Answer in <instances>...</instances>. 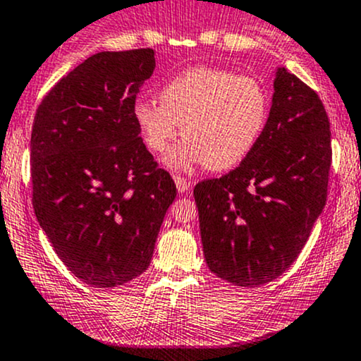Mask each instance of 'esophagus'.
<instances>
[{
	"instance_id": "1",
	"label": "esophagus",
	"mask_w": 361,
	"mask_h": 361,
	"mask_svg": "<svg viewBox=\"0 0 361 361\" xmlns=\"http://www.w3.org/2000/svg\"><path fill=\"white\" fill-rule=\"evenodd\" d=\"M176 185H177V191H179L180 195H184V192L189 189V182L185 180L184 177H179V176L176 177Z\"/></svg>"
}]
</instances>
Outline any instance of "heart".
<instances>
[{
    "mask_svg": "<svg viewBox=\"0 0 361 361\" xmlns=\"http://www.w3.org/2000/svg\"><path fill=\"white\" fill-rule=\"evenodd\" d=\"M267 115L269 98L257 79L212 67L170 79L160 102L141 98L134 104L137 129L153 153L166 151L182 126L185 139L166 157V165L177 170L238 165L257 145Z\"/></svg>",
    "mask_w": 361,
    "mask_h": 361,
    "instance_id": "1",
    "label": "heart"
}]
</instances>
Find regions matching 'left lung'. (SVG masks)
Masks as SVG:
<instances>
[{"label": "left lung", "mask_w": 361, "mask_h": 361, "mask_svg": "<svg viewBox=\"0 0 361 361\" xmlns=\"http://www.w3.org/2000/svg\"><path fill=\"white\" fill-rule=\"evenodd\" d=\"M331 123L319 94L277 68L272 108L241 165L195 188L208 269L241 288L296 262L327 201Z\"/></svg>", "instance_id": "left-lung-1"}]
</instances>
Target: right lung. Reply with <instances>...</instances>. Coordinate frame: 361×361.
Returning a JSON list of instances; mask_svg holds the SVG:
<instances>
[{
	"label": "right lung",
	"instance_id": "1",
	"mask_svg": "<svg viewBox=\"0 0 361 361\" xmlns=\"http://www.w3.org/2000/svg\"><path fill=\"white\" fill-rule=\"evenodd\" d=\"M151 48L89 56L44 96L30 135L32 204L67 269L115 288L149 267L177 189L139 137L134 104Z\"/></svg>",
	"mask_w": 361,
	"mask_h": 361
}]
</instances>
